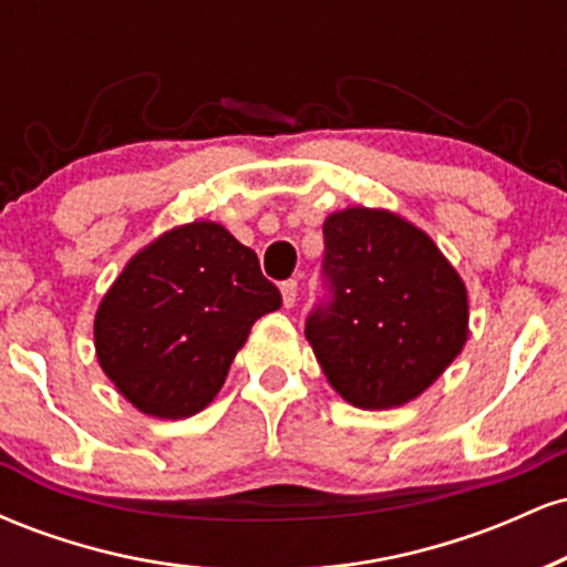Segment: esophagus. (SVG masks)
I'll list each match as a JSON object with an SVG mask.
<instances>
[{
    "instance_id": "esophagus-1",
    "label": "esophagus",
    "mask_w": 567,
    "mask_h": 567,
    "mask_svg": "<svg viewBox=\"0 0 567 567\" xmlns=\"http://www.w3.org/2000/svg\"><path fill=\"white\" fill-rule=\"evenodd\" d=\"M279 292H282V303H285V309H290V306H296V298H298V282H296V279H288V282L279 285Z\"/></svg>"
}]
</instances>
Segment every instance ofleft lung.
<instances>
[{
    "label": "left lung",
    "instance_id": "obj_1",
    "mask_svg": "<svg viewBox=\"0 0 567 567\" xmlns=\"http://www.w3.org/2000/svg\"><path fill=\"white\" fill-rule=\"evenodd\" d=\"M322 231L333 301L309 317L306 341L349 405H405L470 338L464 279L426 231L392 210H336Z\"/></svg>",
    "mask_w": 567,
    "mask_h": 567
}]
</instances>
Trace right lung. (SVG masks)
Instances as JSON below:
<instances>
[{
  "label": "right lung",
  "instance_id": "add662e5",
  "mask_svg": "<svg viewBox=\"0 0 567 567\" xmlns=\"http://www.w3.org/2000/svg\"><path fill=\"white\" fill-rule=\"evenodd\" d=\"M279 306L250 247L216 220H192L141 247L97 303V365L141 413L188 419L216 400L252 324Z\"/></svg>",
  "mask_w": 567,
  "mask_h": 567
}]
</instances>
